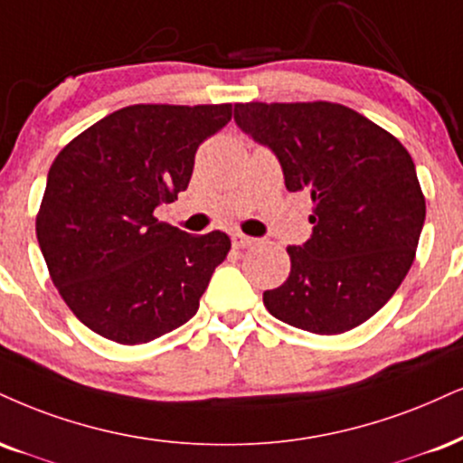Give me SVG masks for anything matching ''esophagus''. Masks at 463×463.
<instances>
[{
    "label": "esophagus",
    "mask_w": 463,
    "mask_h": 463,
    "mask_svg": "<svg viewBox=\"0 0 463 463\" xmlns=\"http://www.w3.org/2000/svg\"><path fill=\"white\" fill-rule=\"evenodd\" d=\"M252 243H254L252 237L243 235V232H232V246L235 248H248L252 246Z\"/></svg>",
    "instance_id": "obj_1"
}]
</instances>
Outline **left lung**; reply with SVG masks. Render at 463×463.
<instances>
[{
    "label": "left lung",
    "instance_id": "left-lung-1",
    "mask_svg": "<svg viewBox=\"0 0 463 463\" xmlns=\"http://www.w3.org/2000/svg\"><path fill=\"white\" fill-rule=\"evenodd\" d=\"M235 122L280 161L288 192L315 203L291 274L263 293L276 319L341 334L371 319L414 263L425 224L416 165L397 137L338 103H237Z\"/></svg>",
    "mask_w": 463,
    "mask_h": 463
}]
</instances>
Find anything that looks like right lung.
Here are the masks:
<instances>
[{"instance_id": "obj_1", "label": "right lung", "mask_w": 463, "mask_h": 463, "mask_svg": "<svg viewBox=\"0 0 463 463\" xmlns=\"http://www.w3.org/2000/svg\"><path fill=\"white\" fill-rule=\"evenodd\" d=\"M232 105H129L60 150L36 237L72 315L120 345L164 336L196 315L226 232L189 235L155 209L185 192L196 150Z\"/></svg>"}]
</instances>
